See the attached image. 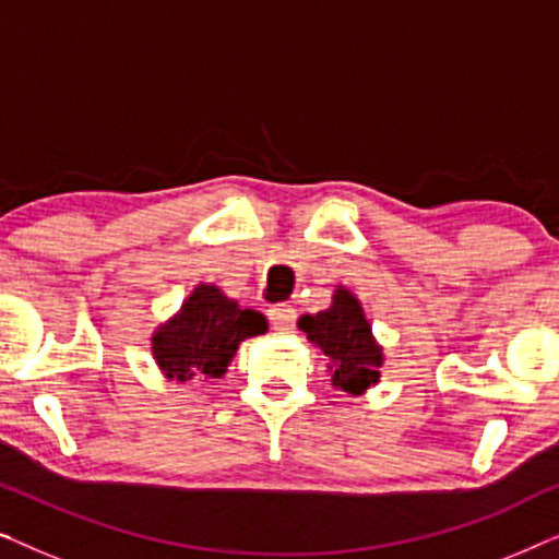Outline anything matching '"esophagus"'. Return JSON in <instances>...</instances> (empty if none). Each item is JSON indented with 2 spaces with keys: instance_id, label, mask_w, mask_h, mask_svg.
Wrapping results in <instances>:
<instances>
[{
  "instance_id": "34e87169",
  "label": "esophagus",
  "mask_w": 559,
  "mask_h": 559,
  "mask_svg": "<svg viewBox=\"0 0 559 559\" xmlns=\"http://www.w3.org/2000/svg\"><path fill=\"white\" fill-rule=\"evenodd\" d=\"M266 316H270V323L277 333H289L295 328L297 312L289 305H274V308L266 310Z\"/></svg>"
}]
</instances>
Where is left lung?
Returning <instances> with one entry per match:
<instances>
[{
  "mask_svg": "<svg viewBox=\"0 0 559 559\" xmlns=\"http://www.w3.org/2000/svg\"><path fill=\"white\" fill-rule=\"evenodd\" d=\"M297 328L328 358L333 389L358 396L379 384L384 346L373 335L361 300L348 287L335 285L331 308L300 316Z\"/></svg>",
  "mask_w": 559,
  "mask_h": 559,
  "instance_id": "obj_1",
  "label": "left lung"
}]
</instances>
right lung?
Returning a JSON list of instances; mask_svg holds the SVG:
<instances>
[{
	"mask_svg": "<svg viewBox=\"0 0 559 559\" xmlns=\"http://www.w3.org/2000/svg\"><path fill=\"white\" fill-rule=\"evenodd\" d=\"M270 331L262 312L241 305L211 282L193 287L180 310L152 331L150 348L167 381L221 379L247 338Z\"/></svg>",
	"mask_w": 559,
	"mask_h": 559,
	"instance_id": "right-lung-1",
	"label": "right lung"
}]
</instances>
